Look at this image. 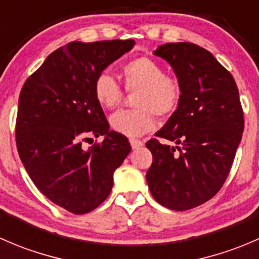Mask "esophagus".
<instances>
[{
	"instance_id": "1",
	"label": "esophagus",
	"mask_w": 259,
	"mask_h": 259,
	"mask_svg": "<svg viewBox=\"0 0 259 259\" xmlns=\"http://www.w3.org/2000/svg\"><path fill=\"white\" fill-rule=\"evenodd\" d=\"M129 142H130V144H132L133 149H138V148H140V146L144 145V142H143V140L135 139V138H130Z\"/></svg>"
}]
</instances>
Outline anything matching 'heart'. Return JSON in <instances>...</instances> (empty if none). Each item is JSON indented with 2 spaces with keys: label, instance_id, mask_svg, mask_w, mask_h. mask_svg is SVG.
I'll return each mask as SVG.
<instances>
[{
  "label": "heart",
  "instance_id": "b5f03b06",
  "mask_svg": "<svg viewBox=\"0 0 259 259\" xmlns=\"http://www.w3.org/2000/svg\"><path fill=\"white\" fill-rule=\"evenodd\" d=\"M125 89L135 91V109L119 110L111 115L110 126L126 137H139L155 127V114L169 117L178 110L183 98V85L174 75L148 56L130 60L121 67ZM96 101L103 108L113 109L121 101L122 89L106 71L100 72L93 83Z\"/></svg>",
  "mask_w": 259,
  "mask_h": 259
}]
</instances>
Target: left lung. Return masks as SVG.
Returning a JSON list of instances; mask_svg holds the SVG:
<instances>
[{
  "label": "left lung",
  "instance_id": "left-lung-1",
  "mask_svg": "<svg viewBox=\"0 0 259 259\" xmlns=\"http://www.w3.org/2000/svg\"><path fill=\"white\" fill-rule=\"evenodd\" d=\"M166 60L183 85L178 110L150 139L153 163L146 171L151 195L163 207L188 210L211 199L231 171L244 116L237 83L208 50L169 42L154 51Z\"/></svg>",
  "mask_w": 259,
  "mask_h": 259
}]
</instances>
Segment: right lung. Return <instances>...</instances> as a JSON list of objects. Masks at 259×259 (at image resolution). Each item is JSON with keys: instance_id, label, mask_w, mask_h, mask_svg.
<instances>
[{"instance_id": "right-lung-1", "label": "right lung", "mask_w": 259, "mask_h": 259, "mask_svg": "<svg viewBox=\"0 0 259 259\" xmlns=\"http://www.w3.org/2000/svg\"><path fill=\"white\" fill-rule=\"evenodd\" d=\"M134 45V40L72 41L50 54L21 89V161L46 198L74 214L89 213L109 197L114 171L132 150L126 137L109 130L93 83ZM91 135L106 138L83 149L82 142Z\"/></svg>"}]
</instances>
